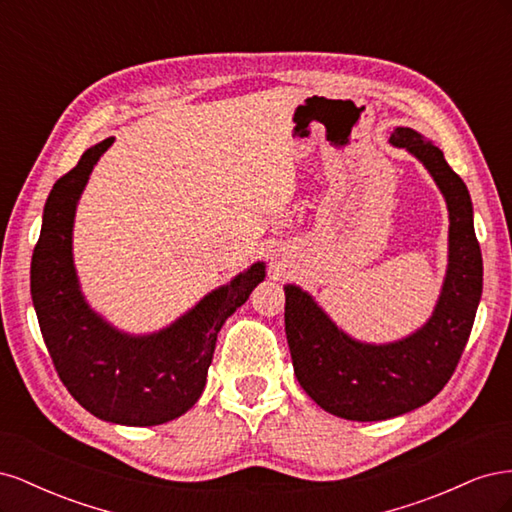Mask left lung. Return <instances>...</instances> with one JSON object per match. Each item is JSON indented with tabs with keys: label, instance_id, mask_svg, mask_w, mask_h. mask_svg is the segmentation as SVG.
<instances>
[{
	"label": "left lung",
	"instance_id": "obj_1",
	"mask_svg": "<svg viewBox=\"0 0 512 512\" xmlns=\"http://www.w3.org/2000/svg\"><path fill=\"white\" fill-rule=\"evenodd\" d=\"M389 143L425 166L448 209V265L431 316L393 342H363L337 327L307 290L284 286L294 376L322 410L361 423L412 412L444 389L483 294V256L466 183L421 132L395 128Z\"/></svg>",
	"mask_w": 512,
	"mask_h": 512
}]
</instances>
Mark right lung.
<instances>
[{
    "label": "right lung",
    "instance_id": "add662e5",
    "mask_svg": "<svg viewBox=\"0 0 512 512\" xmlns=\"http://www.w3.org/2000/svg\"><path fill=\"white\" fill-rule=\"evenodd\" d=\"M115 138L89 147L46 198L32 256V301L44 344L70 395L106 423L151 427L188 412L203 393L224 322L267 277L256 260L151 333L117 329L89 305L74 267V218L91 170Z\"/></svg>",
    "mask_w": 512,
    "mask_h": 512
}]
</instances>
